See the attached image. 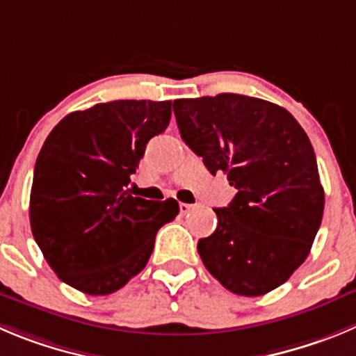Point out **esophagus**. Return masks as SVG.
<instances>
[{"label":"esophagus","instance_id":"34e87169","mask_svg":"<svg viewBox=\"0 0 356 356\" xmlns=\"http://www.w3.org/2000/svg\"><path fill=\"white\" fill-rule=\"evenodd\" d=\"M191 209H193V205H189V204H179V211H181V214H188L189 211H191Z\"/></svg>","mask_w":356,"mask_h":356}]
</instances>
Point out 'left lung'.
I'll list each match as a JSON object with an SVG mask.
<instances>
[{"mask_svg": "<svg viewBox=\"0 0 356 356\" xmlns=\"http://www.w3.org/2000/svg\"><path fill=\"white\" fill-rule=\"evenodd\" d=\"M182 140L237 195L214 209L218 228L198 241L205 268L227 290L260 297L307 258L325 207L309 137L275 103L234 92L175 99Z\"/></svg>", "mask_w": 356, "mask_h": 356, "instance_id": "1", "label": "left lung"}]
</instances>
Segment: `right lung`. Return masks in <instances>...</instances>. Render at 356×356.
<instances>
[{
    "instance_id": "obj_1",
    "label": "right lung",
    "mask_w": 356,
    "mask_h": 356,
    "mask_svg": "<svg viewBox=\"0 0 356 356\" xmlns=\"http://www.w3.org/2000/svg\"><path fill=\"white\" fill-rule=\"evenodd\" d=\"M170 114L172 102L118 99L72 112L49 133L33 174L29 223L63 283L111 295L147 265L179 204L135 198L126 186Z\"/></svg>"
}]
</instances>
